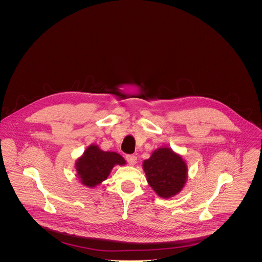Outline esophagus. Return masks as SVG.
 Here are the masks:
<instances>
[{"label":"esophagus","instance_id":"esophagus-1","mask_svg":"<svg viewBox=\"0 0 262 262\" xmlns=\"http://www.w3.org/2000/svg\"><path fill=\"white\" fill-rule=\"evenodd\" d=\"M126 160L130 165H134L137 161V157L135 155H126Z\"/></svg>","mask_w":262,"mask_h":262}]
</instances>
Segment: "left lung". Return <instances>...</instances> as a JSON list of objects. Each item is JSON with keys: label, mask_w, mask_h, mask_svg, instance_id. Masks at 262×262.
Returning a JSON list of instances; mask_svg holds the SVG:
<instances>
[{"label": "left lung", "mask_w": 262, "mask_h": 262, "mask_svg": "<svg viewBox=\"0 0 262 262\" xmlns=\"http://www.w3.org/2000/svg\"><path fill=\"white\" fill-rule=\"evenodd\" d=\"M142 166L148 185L162 199L177 195L186 186L187 161L168 146L154 150Z\"/></svg>", "instance_id": "8db88e82"}]
</instances>
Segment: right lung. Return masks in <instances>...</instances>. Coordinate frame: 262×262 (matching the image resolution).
<instances>
[{
	"label": "right lung",
	"mask_w": 262,
	"mask_h": 262,
	"mask_svg": "<svg viewBox=\"0 0 262 262\" xmlns=\"http://www.w3.org/2000/svg\"><path fill=\"white\" fill-rule=\"evenodd\" d=\"M125 164L126 160L119 153L91 144L75 161L76 178L84 187L93 188L108 179L114 166Z\"/></svg>",
	"instance_id": "right-lung-1"
}]
</instances>
